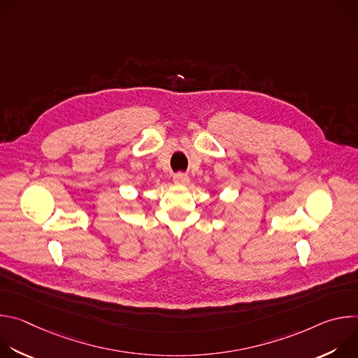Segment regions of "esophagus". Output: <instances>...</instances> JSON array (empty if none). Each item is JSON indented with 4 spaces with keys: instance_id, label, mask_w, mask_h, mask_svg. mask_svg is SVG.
<instances>
[{
    "instance_id": "34e87169",
    "label": "esophagus",
    "mask_w": 358,
    "mask_h": 358,
    "mask_svg": "<svg viewBox=\"0 0 358 358\" xmlns=\"http://www.w3.org/2000/svg\"><path fill=\"white\" fill-rule=\"evenodd\" d=\"M188 181H189V178H188V176H187L185 173H177V174L174 176V182H176V184L185 185V184H188Z\"/></svg>"
}]
</instances>
